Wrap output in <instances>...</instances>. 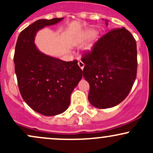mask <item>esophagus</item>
Wrapping results in <instances>:
<instances>
[{
	"label": "esophagus",
	"mask_w": 153,
	"mask_h": 153,
	"mask_svg": "<svg viewBox=\"0 0 153 153\" xmlns=\"http://www.w3.org/2000/svg\"><path fill=\"white\" fill-rule=\"evenodd\" d=\"M78 66L80 67V68L81 70H83V68H84V66H85V65H84V63L82 62L81 60H80L79 61V62H78Z\"/></svg>",
	"instance_id": "esophagus-1"
}]
</instances>
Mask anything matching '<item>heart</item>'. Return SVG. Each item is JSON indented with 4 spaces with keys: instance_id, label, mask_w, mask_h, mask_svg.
<instances>
[{
    "instance_id": "heart-1",
    "label": "heart",
    "mask_w": 153,
    "mask_h": 153,
    "mask_svg": "<svg viewBox=\"0 0 153 153\" xmlns=\"http://www.w3.org/2000/svg\"><path fill=\"white\" fill-rule=\"evenodd\" d=\"M93 33H94V31H93V29H91L79 31V32L75 34L74 37H73V43H74L75 45H76V44L82 42L84 40H85L88 37V36H90ZM96 37V34L95 33L94 38ZM91 48H92V44H90V45H88L86 47V48H85V51H91Z\"/></svg>"
}]
</instances>
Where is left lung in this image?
Instances as JSON below:
<instances>
[{
  "label": "left lung",
  "instance_id": "obj_1",
  "mask_svg": "<svg viewBox=\"0 0 153 153\" xmlns=\"http://www.w3.org/2000/svg\"><path fill=\"white\" fill-rule=\"evenodd\" d=\"M137 56L136 41L124 27L111 30L84 53L82 72L90 85L88 101L93 106L111 108L126 99L136 79Z\"/></svg>",
  "mask_w": 153,
  "mask_h": 153
}]
</instances>
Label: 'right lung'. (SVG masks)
<instances>
[{
  "instance_id": "add662e5",
  "label": "right lung",
  "mask_w": 153,
  "mask_h": 153,
  "mask_svg": "<svg viewBox=\"0 0 153 153\" xmlns=\"http://www.w3.org/2000/svg\"><path fill=\"white\" fill-rule=\"evenodd\" d=\"M63 18L39 19L19 35L13 61L23 99L45 116L62 114L71 103V95L82 76L78 61L65 62L42 53L34 44L39 30Z\"/></svg>"
}]
</instances>
